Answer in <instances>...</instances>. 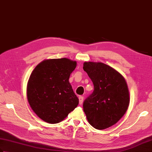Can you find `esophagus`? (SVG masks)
<instances>
[{"instance_id": "1", "label": "esophagus", "mask_w": 152, "mask_h": 152, "mask_svg": "<svg viewBox=\"0 0 152 152\" xmlns=\"http://www.w3.org/2000/svg\"><path fill=\"white\" fill-rule=\"evenodd\" d=\"M83 99H84V98H83V96H79V104L81 105L82 103H83Z\"/></svg>"}]
</instances>
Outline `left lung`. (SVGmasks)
<instances>
[{
  "label": "left lung",
  "mask_w": 152,
  "mask_h": 152,
  "mask_svg": "<svg viewBox=\"0 0 152 152\" xmlns=\"http://www.w3.org/2000/svg\"><path fill=\"white\" fill-rule=\"evenodd\" d=\"M83 70L91 79L94 91L85 100L83 110L87 121L97 129L115 125L127 110L130 97L122 75L101 62H85Z\"/></svg>",
  "instance_id": "1"
}]
</instances>
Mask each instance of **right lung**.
<instances>
[{"label": "right lung", "instance_id": "add662e5", "mask_svg": "<svg viewBox=\"0 0 152 152\" xmlns=\"http://www.w3.org/2000/svg\"><path fill=\"white\" fill-rule=\"evenodd\" d=\"M76 66V61L67 58H50L32 71L26 96L31 109L42 120L59 123L77 107L79 99L69 81Z\"/></svg>", "mask_w": 152, "mask_h": 152}]
</instances>
